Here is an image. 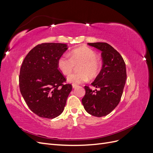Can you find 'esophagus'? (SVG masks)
I'll list each match as a JSON object with an SVG mask.
<instances>
[{
  "label": "esophagus",
  "mask_w": 153,
  "mask_h": 153,
  "mask_svg": "<svg viewBox=\"0 0 153 153\" xmlns=\"http://www.w3.org/2000/svg\"><path fill=\"white\" fill-rule=\"evenodd\" d=\"M78 85H76V84H72V87H73V88H76V87H77Z\"/></svg>",
  "instance_id": "esophagus-1"
}]
</instances>
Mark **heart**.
I'll use <instances>...</instances> for the list:
<instances>
[{
    "mask_svg": "<svg viewBox=\"0 0 153 153\" xmlns=\"http://www.w3.org/2000/svg\"><path fill=\"white\" fill-rule=\"evenodd\" d=\"M68 54H63L57 61V66L64 75H69L75 65L78 72L71 73L68 76L69 82L74 84H81L87 80L88 76L94 78L98 76L101 69V62L97 58L93 50L88 47H81L72 50Z\"/></svg>",
    "mask_w": 153,
    "mask_h": 153,
    "instance_id": "heart-1",
    "label": "heart"
}]
</instances>
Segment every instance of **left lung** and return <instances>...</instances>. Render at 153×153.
<instances>
[{
    "instance_id": "8db88e82",
    "label": "left lung",
    "mask_w": 153,
    "mask_h": 153,
    "mask_svg": "<svg viewBox=\"0 0 153 153\" xmlns=\"http://www.w3.org/2000/svg\"><path fill=\"white\" fill-rule=\"evenodd\" d=\"M101 51L103 66L91 85L99 90L85 86L82 102L86 112L96 117L110 114L118 105L126 80V64L116 50L106 43H88Z\"/></svg>"
}]
</instances>
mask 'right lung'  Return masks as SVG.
Returning <instances> with one entry per match:
<instances>
[{"instance_id": "right-lung-1", "label": "right lung", "mask_w": 153, "mask_h": 153, "mask_svg": "<svg viewBox=\"0 0 153 153\" xmlns=\"http://www.w3.org/2000/svg\"><path fill=\"white\" fill-rule=\"evenodd\" d=\"M68 49L62 43L38 45L26 55L20 68V92L37 115L53 119L64 109L72 85L64 84L66 78L59 71V58Z\"/></svg>"}]
</instances>
